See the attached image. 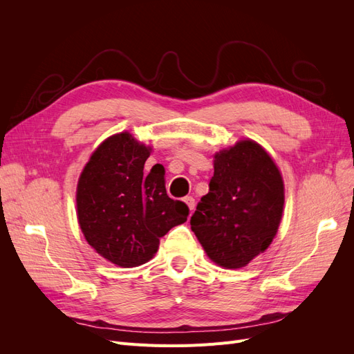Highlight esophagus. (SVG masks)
I'll return each mask as SVG.
<instances>
[{
  "label": "esophagus",
  "instance_id": "esophagus-1",
  "mask_svg": "<svg viewBox=\"0 0 354 354\" xmlns=\"http://www.w3.org/2000/svg\"><path fill=\"white\" fill-rule=\"evenodd\" d=\"M185 202L187 203V207H189L190 211L195 209V203H196V202H195V198H194V196H186V198H185Z\"/></svg>",
  "mask_w": 354,
  "mask_h": 354
}]
</instances>
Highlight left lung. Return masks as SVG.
Listing matches in <instances>:
<instances>
[{"label":"left lung","mask_w":354,"mask_h":354,"mask_svg":"<svg viewBox=\"0 0 354 354\" xmlns=\"http://www.w3.org/2000/svg\"><path fill=\"white\" fill-rule=\"evenodd\" d=\"M283 201L273 159L260 145L243 140L216 155L209 192L201 198L190 226L214 263L239 269L269 248Z\"/></svg>","instance_id":"obj_1"}]
</instances>
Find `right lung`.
<instances>
[{
    "instance_id": "obj_1",
    "label": "right lung",
    "mask_w": 354,
    "mask_h": 354,
    "mask_svg": "<svg viewBox=\"0 0 354 354\" xmlns=\"http://www.w3.org/2000/svg\"><path fill=\"white\" fill-rule=\"evenodd\" d=\"M151 149L115 134L95 149L78 181V221L85 239L106 260L121 267L147 263L159 238L185 223L189 207L167 195L165 171L143 173Z\"/></svg>"
}]
</instances>
